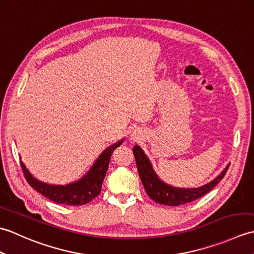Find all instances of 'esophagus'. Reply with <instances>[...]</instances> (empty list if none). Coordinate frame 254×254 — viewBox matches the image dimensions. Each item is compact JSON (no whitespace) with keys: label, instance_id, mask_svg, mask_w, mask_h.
Instances as JSON below:
<instances>
[{"label":"esophagus","instance_id":"34e87169","mask_svg":"<svg viewBox=\"0 0 254 254\" xmlns=\"http://www.w3.org/2000/svg\"><path fill=\"white\" fill-rule=\"evenodd\" d=\"M139 136H141V135H139V133H138V131H133L132 132V134H131V137H133V139H137V138H139Z\"/></svg>","mask_w":254,"mask_h":254}]
</instances>
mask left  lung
I'll list each match as a JSON object with an SVG mask.
<instances>
[{"label": "left lung", "mask_w": 254, "mask_h": 254, "mask_svg": "<svg viewBox=\"0 0 254 254\" xmlns=\"http://www.w3.org/2000/svg\"><path fill=\"white\" fill-rule=\"evenodd\" d=\"M133 154L135 157L137 170L141 181L145 188L147 195L158 204L168 205V206H179L187 203L195 201L198 197L209 192L217 183L223 179L228 170L229 165L215 178L214 180L199 188H176L164 182L156 174L150 160L144 153V150L135 145L133 148Z\"/></svg>", "instance_id": "8db88e82"}]
</instances>
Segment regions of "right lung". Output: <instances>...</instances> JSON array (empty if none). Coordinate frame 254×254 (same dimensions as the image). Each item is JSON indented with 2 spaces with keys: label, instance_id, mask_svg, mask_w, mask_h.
<instances>
[{
  "label": "right lung",
  "instance_id": "add662e5",
  "mask_svg": "<svg viewBox=\"0 0 254 254\" xmlns=\"http://www.w3.org/2000/svg\"><path fill=\"white\" fill-rule=\"evenodd\" d=\"M123 141L124 138L110 145L109 147H107L99 155V157L96 159L93 166H91V168L79 180L72 183H67L65 186L50 185V183L38 180L26 168L23 161H20V165L21 168H23V172L27 182L37 192H39L41 195H44L45 197L59 204L84 205L89 203L97 195H99L102 182H104L108 166H109L111 155L113 150L120 146Z\"/></svg>",
  "mask_w": 254,
  "mask_h": 254
}]
</instances>
